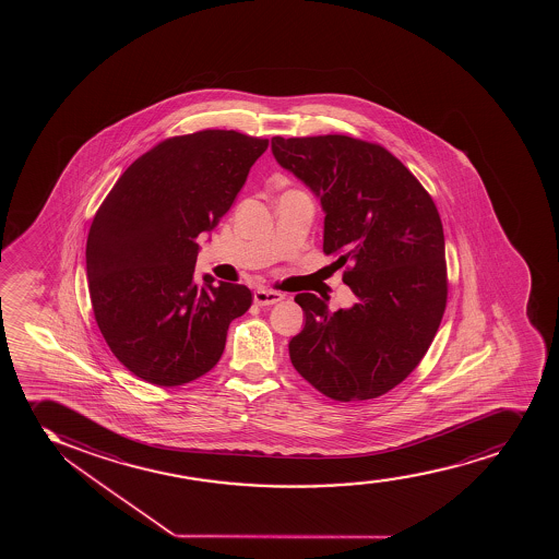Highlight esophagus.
Here are the masks:
<instances>
[{
	"mask_svg": "<svg viewBox=\"0 0 559 559\" xmlns=\"http://www.w3.org/2000/svg\"><path fill=\"white\" fill-rule=\"evenodd\" d=\"M253 300H255L257 306H274V304L282 302L283 295L277 290L257 289L253 293Z\"/></svg>",
	"mask_w": 559,
	"mask_h": 559,
	"instance_id": "esophagus-1",
	"label": "esophagus"
}]
</instances>
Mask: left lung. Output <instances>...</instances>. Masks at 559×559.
<instances>
[{"instance_id":"left-lung-1","label":"left lung","mask_w":559,"mask_h":559,"mask_svg":"<svg viewBox=\"0 0 559 559\" xmlns=\"http://www.w3.org/2000/svg\"><path fill=\"white\" fill-rule=\"evenodd\" d=\"M280 166L321 200L326 255L347 266L356 304L330 311L295 296L306 326L289 343L296 371L322 395L380 397L411 374L448 302L442 219L421 182L379 143L343 134L272 138Z\"/></svg>"}]
</instances>
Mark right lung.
Masks as SVG:
<instances>
[{
    "mask_svg": "<svg viewBox=\"0 0 559 559\" xmlns=\"http://www.w3.org/2000/svg\"><path fill=\"white\" fill-rule=\"evenodd\" d=\"M269 140L237 130L175 135L132 162L91 224L85 263L109 350L135 377L182 385L218 364L227 328L253 302L246 285L193 282L198 237L245 187Z\"/></svg>",
    "mask_w": 559,
    "mask_h": 559,
    "instance_id": "add662e5",
    "label": "right lung"
}]
</instances>
